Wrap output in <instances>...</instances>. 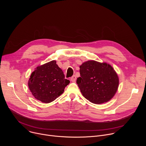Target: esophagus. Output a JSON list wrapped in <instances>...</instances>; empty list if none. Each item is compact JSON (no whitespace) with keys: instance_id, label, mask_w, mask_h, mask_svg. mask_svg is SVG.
I'll list each match as a JSON object with an SVG mask.
<instances>
[{"instance_id":"obj_1","label":"esophagus","mask_w":146,"mask_h":146,"mask_svg":"<svg viewBox=\"0 0 146 146\" xmlns=\"http://www.w3.org/2000/svg\"><path fill=\"white\" fill-rule=\"evenodd\" d=\"M76 80V76H73L71 78H70V80L72 81V82H74Z\"/></svg>"}]
</instances>
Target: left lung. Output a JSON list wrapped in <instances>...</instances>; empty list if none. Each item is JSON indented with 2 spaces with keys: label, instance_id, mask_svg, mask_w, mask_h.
I'll use <instances>...</instances> for the list:
<instances>
[{
  "label": "left lung",
  "instance_id": "obj_1",
  "mask_svg": "<svg viewBox=\"0 0 146 146\" xmlns=\"http://www.w3.org/2000/svg\"><path fill=\"white\" fill-rule=\"evenodd\" d=\"M77 84L87 100L95 104L109 101L117 91L119 79L114 69L106 63L88 60L80 66Z\"/></svg>",
  "mask_w": 146,
  "mask_h": 146
}]
</instances>
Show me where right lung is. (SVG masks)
Here are the masks:
<instances>
[{"instance_id": "add662e5", "label": "right lung", "mask_w": 146, "mask_h": 146, "mask_svg": "<svg viewBox=\"0 0 146 146\" xmlns=\"http://www.w3.org/2000/svg\"><path fill=\"white\" fill-rule=\"evenodd\" d=\"M69 83L56 61L52 60L36 68L31 74L28 86L36 99L48 103L63 93Z\"/></svg>"}]
</instances>
